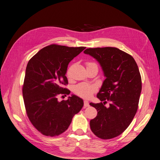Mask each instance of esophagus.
Instances as JSON below:
<instances>
[{"mask_svg": "<svg viewBox=\"0 0 160 160\" xmlns=\"http://www.w3.org/2000/svg\"><path fill=\"white\" fill-rule=\"evenodd\" d=\"M84 106L86 108V107H88L89 106V103L88 101L87 100H84Z\"/></svg>", "mask_w": 160, "mask_h": 160, "instance_id": "esophagus-1", "label": "esophagus"}]
</instances>
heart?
<instances>
[{"label":"heart","mask_w":160,"mask_h":160,"mask_svg":"<svg viewBox=\"0 0 160 160\" xmlns=\"http://www.w3.org/2000/svg\"><path fill=\"white\" fill-rule=\"evenodd\" d=\"M91 63H89L90 64ZM96 87L93 85H90L87 84H80L77 85L74 88V92L77 95L83 98H89L92 95V93L95 91Z\"/></svg>","instance_id":"b5f03b06"}]
</instances>
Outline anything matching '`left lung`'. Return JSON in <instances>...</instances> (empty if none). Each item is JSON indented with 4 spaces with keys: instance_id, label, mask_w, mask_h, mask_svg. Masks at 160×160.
Here are the masks:
<instances>
[{
    "instance_id": "1",
    "label": "left lung",
    "mask_w": 160,
    "mask_h": 160,
    "mask_svg": "<svg viewBox=\"0 0 160 160\" xmlns=\"http://www.w3.org/2000/svg\"><path fill=\"white\" fill-rule=\"evenodd\" d=\"M84 52L97 61L105 78L97 95L103 102L90 103L97 111L90 127L100 138L116 137L128 128L137 111L142 89L138 65L132 56L115 47L90 48Z\"/></svg>"
}]
</instances>
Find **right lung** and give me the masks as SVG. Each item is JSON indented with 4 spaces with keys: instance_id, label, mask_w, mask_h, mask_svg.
Masks as SVG:
<instances>
[{
    "instance_id": "obj_1",
    "label": "right lung",
    "mask_w": 160,
    "mask_h": 160,
    "mask_svg": "<svg viewBox=\"0 0 160 160\" xmlns=\"http://www.w3.org/2000/svg\"><path fill=\"white\" fill-rule=\"evenodd\" d=\"M85 48L51 44L28 61L23 87L24 104L32 124L44 135L54 137L65 132L83 107L82 99L75 95L61 102L57 97L70 93L63 88L68 83V65Z\"/></svg>"
}]
</instances>
